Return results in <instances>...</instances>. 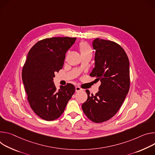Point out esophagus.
Segmentation results:
<instances>
[{
    "label": "esophagus",
    "mask_w": 155,
    "mask_h": 155,
    "mask_svg": "<svg viewBox=\"0 0 155 155\" xmlns=\"http://www.w3.org/2000/svg\"><path fill=\"white\" fill-rule=\"evenodd\" d=\"M75 89H76V92H79V91H81L82 90L81 87H79L78 86H76Z\"/></svg>",
    "instance_id": "34e87169"
}]
</instances>
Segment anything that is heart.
Returning <instances> with one entry per match:
<instances>
[{"label": "heart", "mask_w": 155, "mask_h": 155, "mask_svg": "<svg viewBox=\"0 0 155 155\" xmlns=\"http://www.w3.org/2000/svg\"><path fill=\"white\" fill-rule=\"evenodd\" d=\"M79 48L81 53H87V52H92V50L89 45L86 42H81L79 45Z\"/></svg>", "instance_id": "heart-1"}]
</instances>
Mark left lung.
I'll list each match as a JSON object with an SVG mask.
<instances>
[{"instance_id":"1","label":"left lung","mask_w":155,"mask_h":155,"mask_svg":"<svg viewBox=\"0 0 155 155\" xmlns=\"http://www.w3.org/2000/svg\"><path fill=\"white\" fill-rule=\"evenodd\" d=\"M95 50V67L90 76L101 81L99 91L82 105L87 117L97 123L111 118L121 107L130 87L129 61L124 49L116 42L96 38L92 42Z\"/></svg>"}]
</instances>
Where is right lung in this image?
I'll list each match as a JSON object with an SVG mask.
<instances>
[{"label": "right lung", "instance_id": "right-lung-1", "mask_svg": "<svg viewBox=\"0 0 155 155\" xmlns=\"http://www.w3.org/2000/svg\"><path fill=\"white\" fill-rule=\"evenodd\" d=\"M75 38H51L38 42L29 51L22 80L31 108L38 116L53 121L63 113L75 87L68 83L57 90L55 73L62 68L68 50Z\"/></svg>", "mask_w": 155, "mask_h": 155}]
</instances>
